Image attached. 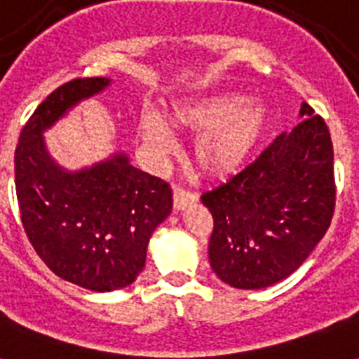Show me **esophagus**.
Listing matches in <instances>:
<instances>
[{"label": "esophagus", "mask_w": 359, "mask_h": 359, "mask_svg": "<svg viewBox=\"0 0 359 359\" xmlns=\"http://www.w3.org/2000/svg\"><path fill=\"white\" fill-rule=\"evenodd\" d=\"M197 201L196 194H191L188 190H182V188H175L173 190V205L175 210H184L188 205Z\"/></svg>", "instance_id": "34e87169"}]
</instances>
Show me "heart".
<instances>
[{"label": "heart", "instance_id": "heart-1", "mask_svg": "<svg viewBox=\"0 0 359 359\" xmlns=\"http://www.w3.org/2000/svg\"><path fill=\"white\" fill-rule=\"evenodd\" d=\"M168 123L197 134L194 141L197 168L212 179H224L236 173L255 152L270 126V111L257 98L218 91L175 102L168 111ZM137 135L154 154H165L175 143L173 132L154 114L141 115Z\"/></svg>", "mask_w": 359, "mask_h": 359}]
</instances>
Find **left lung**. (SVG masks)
I'll use <instances>...</instances> for the list:
<instances>
[{"instance_id":"obj_1","label":"left lung","mask_w":359,"mask_h":359,"mask_svg":"<svg viewBox=\"0 0 359 359\" xmlns=\"http://www.w3.org/2000/svg\"><path fill=\"white\" fill-rule=\"evenodd\" d=\"M300 119L255 162L201 196L214 218L210 268L235 289H264L289 278L330 227L334 145L309 104H302Z\"/></svg>"}]
</instances>
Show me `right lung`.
Returning a JSON list of instances; mask_svg holds the SVG:
<instances>
[{"label": "right lung", "instance_id": "1", "mask_svg": "<svg viewBox=\"0 0 359 359\" xmlns=\"http://www.w3.org/2000/svg\"><path fill=\"white\" fill-rule=\"evenodd\" d=\"M109 78H78L35 109L14 152V182L25 235L55 276L93 292L128 287L145 268L147 245L173 208L168 182L115 152L70 171L48 152L44 132Z\"/></svg>", "mask_w": 359, "mask_h": 359}]
</instances>
